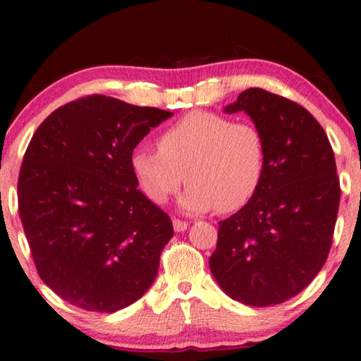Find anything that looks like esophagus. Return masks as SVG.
I'll return each instance as SVG.
<instances>
[{
  "mask_svg": "<svg viewBox=\"0 0 361 361\" xmlns=\"http://www.w3.org/2000/svg\"><path fill=\"white\" fill-rule=\"evenodd\" d=\"M173 226H174L176 232H185L187 227H188V224L184 222V221H180V219H174L173 221Z\"/></svg>",
  "mask_w": 361,
  "mask_h": 361,
  "instance_id": "34e87169",
  "label": "esophagus"
}]
</instances>
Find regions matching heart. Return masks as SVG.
I'll return each mask as SVG.
<instances>
[{
  "label": "heart",
  "instance_id": "b5f03b06",
  "mask_svg": "<svg viewBox=\"0 0 361 361\" xmlns=\"http://www.w3.org/2000/svg\"><path fill=\"white\" fill-rule=\"evenodd\" d=\"M158 150L139 147L131 155L135 180L157 204L166 203L187 179L182 209L227 214L250 203L261 187L265 140L252 123L190 111L159 135Z\"/></svg>",
  "mask_w": 361,
  "mask_h": 361
}]
</instances>
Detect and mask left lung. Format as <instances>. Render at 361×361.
<instances>
[{"instance_id": "1", "label": "left lung", "mask_w": 361, "mask_h": 361, "mask_svg": "<svg viewBox=\"0 0 361 361\" xmlns=\"http://www.w3.org/2000/svg\"><path fill=\"white\" fill-rule=\"evenodd\" d=\"M224 111H245L261 129L265 171L250 203L219 222L211 274L241 304H281L326 262L341 200L334 153L309 111L261 87Z\"/></svg>"}]
</instances>
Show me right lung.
<instances>
[{"instance_id":"right-lung-1","label":"right lung","mask_w":361,"mask_h":361,"mask_svg":"<svg viewBox=\"0 0 361 361\" xmlns=\"http://www.w3.org/2000/svg\"><path fill=\"white\" fill-rule=\"evenodd\" d=\"M171 116L96 94L52 111L33 134L17 184L20 221L38 275L67 302L111 314L155 281L173 222L137 188L131 155Z\"/></svg>"}]
</instances>
